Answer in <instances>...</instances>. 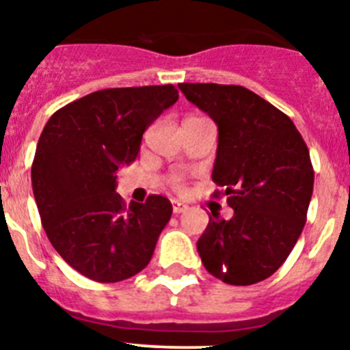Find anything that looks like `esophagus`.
<instances>
[{
    "mask_svg": "<svg viewBox=\"0 0 350 350\" xmlns=\"http://www.w3.org/2000/svg\"><path fill=\"white\" fill-rule=\"evenodd\" d=\"M172 206H173V213H184L185 210H187V205H185V203L177 202V200H173Z\"/></svg>",
    "mask_w": 350,
    "mask_h": 350,
    "instance_id": "obj_1",
    "label": "esophagus"
}]
</instances>
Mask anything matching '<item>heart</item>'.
Here are the masks:
<instances>
[{
    "mask_svg": "<svg viewBox=\"0 0 350 350\" xmlns=\"http://www.w3.org/2000/svg\"><path fill=\"white\" fill-rule=\"evenodd\" d=\"M172 184H173V187H180V184H182V178H180V175H173L172 177Z\"/></svg>",
    "mask_w": 350,
    "mask_h": 350,
    "instance_id": "b5f03b06",
    "label": "heart"
}]
</instances>
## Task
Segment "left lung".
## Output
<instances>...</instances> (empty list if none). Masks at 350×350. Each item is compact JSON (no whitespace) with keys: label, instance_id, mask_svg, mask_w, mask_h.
Instances as JSON below:
<instances>
[{"label":"left lung","instance_id":"1","mask_svg":"<svg viewBox=\"0 0 350 350\" xmlns=\"http://www.w3.org/2000/svg\"><path fill=\"white\" fill-rule=\"evenodd\" d=\"M178 88L217 124L212 180L234 210L230 221L210 219L198 240L203 267L231 286L261 282L282 267L307 221L314 191L307 144L286 113L242 85Z\"/></svg>","mask_w":350,"mask_h":350}]
</instances>
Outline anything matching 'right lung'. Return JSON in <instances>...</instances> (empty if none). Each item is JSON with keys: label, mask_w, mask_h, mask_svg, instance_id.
<instances>
[{"label": "right lung", "mask_w": 350, "mask_h": 350, "mask_svg": "<svg viewBox=\"0 0 350 350\" xmlns=\"http://www.w3.org/2000/svg\"><path fill=\"white\" fill-rule=\"evenodd\" d=\"M178 100L168 85L103 89L59 108L31 166L36 206L57 254L96 282H120L148 265L172 217L168 198L126 205L116 172L138 157L144 131Z\"/></svg>", "instance_id": "add662e5"}]
</instances>
